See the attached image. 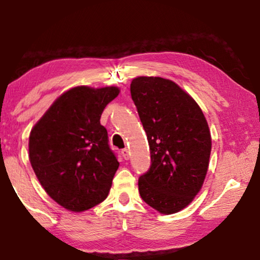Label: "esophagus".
<instances>
[{"label": "esophagus", "instance_id": "esophagus-1", "mask_svg": "<svg viewBox=\"0 0 260 260\" xmlns=\"http://www.w3.org/2000/svg\"><path fill=\"white\" fill-rule=\"evenodd\" d=\"M122 156H123V158L124 159H129L130 158V152H129V150H127L126 148H124V149H122Z\"/></svg>", "mask_w": 260, "mask_h": 260}]
</instances>
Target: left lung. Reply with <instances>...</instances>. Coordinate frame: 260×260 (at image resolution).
I'll list each match as a JSON object with an SVG mask.
<instances>
[{
	"instance_id": "left-lung-1",
	"label": "left lung",
	"mask_w": 260,
	"mask_h": 260,
	"mask_svg": "<svg viewBox=\"0 0 260 260\" xmlns=\"http://www.w3.org/2000/svg\"><path fill=\"white\" fill-rule=\"evenodd\" d=\"M130 92L151 157L138 190L156 211L173 214L193 201L205 181L212 149L207 120L197 102L169 79L135 78Z\"/></svg>"
}]
</instances>
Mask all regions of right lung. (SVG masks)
<instances>
[{
	"instance_id": "add662e5",
	"label": "right lung",
	"mask_w": 260,
	"mask_h": 260,
	"mask_svg": "<svg viewBox=\"0 0 260 260\" xmlns=\"http://www.w3.org/2000/svg\"><path fill=\"white\" fill-rule=\"evenodd\" d=\"M119 88L77 86L53 103L29 135V161L49 197L72 212L108 197L119 163L101 124Z\"/></svg>"
}]
</instances>
